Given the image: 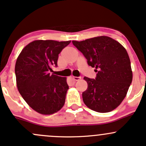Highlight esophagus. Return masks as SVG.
<instances>
[{"label":"esophagus","mask_w":146,"mask_h":146,"mask_svg":"<svg viewBox=\"0 0 146 146\" xmlns=\"http://www.w3.org/2000/svg\"><path fill=\"white\" fill-rule=\"evenodd\" d=\"M71 78L73 80H74V81H79V80L81 79V77H78V76H72Z\"/></svg>","instance_id":"34e87169"}]
</instances>
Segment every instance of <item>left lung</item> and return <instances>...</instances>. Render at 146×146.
<instances>
[{
	"instance_id": "1",
	"label": "left lung",
	"mask_w": 146,
	"mask_h": 146,
	"mask_svg": "<svg viewBox=\"0 0 146 146\" xmlns=\"http://www.w3.org/2000/svg\"><path fill=\"white\" fill-rule=\"evenodd\" d=\"M89 66L95 67V79L85 76L88 88L82 93L89 109L100 113L114 110L126 97L132 81L129 57L125 47L108 36L72 41Z\"/></svg>"
}]
</instances>
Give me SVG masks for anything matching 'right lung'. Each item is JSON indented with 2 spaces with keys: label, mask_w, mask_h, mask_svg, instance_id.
Returning a JSON list of instances; mask_svg holds the SVG:
<instances>
[{
  "label": "right lung",
  "mask_w": 146,
  "mask_h": 146,
  "mask_svg": "<svg viewBox=\"0 0 146 146\" xmlns=\"http://www.w3.org/2000/svg\"><path fill=\"white\" fill-rule=\"evenodd\" d=\"M71 41L37 40L26 45L15 65L17 86L23 100L34 111L51 115L65 104L69 86L67 78L50 74L57 66L58 54Z\"/></svg>",
  "instance_id": "obj_1"
}]
</instances>
